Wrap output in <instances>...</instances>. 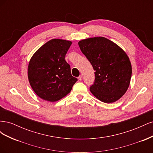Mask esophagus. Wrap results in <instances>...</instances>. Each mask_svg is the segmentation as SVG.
Returning a JSON list of instances; mask_svg holds the SVG:
<instances>
[{"label": "esophagus", "mask_w": 153, "mask_h": 153, "mask_svg": "<svg viewBox=\"0 0 153 153\" xmlns=\"http://www.w3.org/2000/svg\"><path fill=\"white\" fill-rule=\"evenodd\" d=\"M82 77H83V76H82V75H80L78 77V79L79 80H82Z\"/></svg>", "instance_id": "obj_1"}]
</instances>
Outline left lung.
Wrapping results in <instances>:
<instances>
[{
  "label": "left lung",
  "instance_id": "left-lung-1",
  "mask_svg": "<svg viewBox=\"0 0 153 153\" xmlns=\"http://www.w3.org/2000/svg\"><path fill=\"white\" fill-rule=\"evenodd\" d=\"M78 45L95 70L91 93L106 103L119 100L127 91L131 77V64L126 53L104 37L82 39Z\"/></svg>",
  "mask_w": 153,
  "mask_h": 153
}]
</instances>
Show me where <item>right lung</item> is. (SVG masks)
<instances>
[{"mask_svg": "<svg viewBox=\"0 0 153 153\" xmlns=\"http://www.w3.org/2000/svg\"><path fill=\"white\" fill-rule=\"evenodd\" d=\"M71 43V41L52 39L30 58L27 70L29 81L40 98L50 102L61 100L70 92L77 81L64 59Z\"/></svg>", "mask_w": 153, "mask_h": 153, "instance_id": "right-lung-1", "label": "right lung"}]
</instances>
